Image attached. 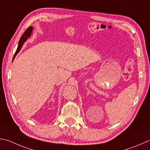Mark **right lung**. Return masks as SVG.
<instances>
[{
    "label": "right lung",
    "mask_w": 150,
    "mask_h": 150,
    "mask_svg": "<svg viewBox=\"0 0 150 150\" xmlns=\"http://www.w3.org/2000/svg\"><path fill=\"white\" fill-rule=\"evenodd\" d=\"M32 30H33V27H32V26H30V27L26 29V31L22 35L21 38L20 40H19V43H18V47H17V51L16 52V53H15V54H14L13 60L14 59L15 57H16V56L17 55V54H18V52L20 51V50H21V49L22 46H23V44H24V43L26 42V40H28V38L30 37Z\"/></svg>",
    "instance_id": "1"
}]
</instances>
